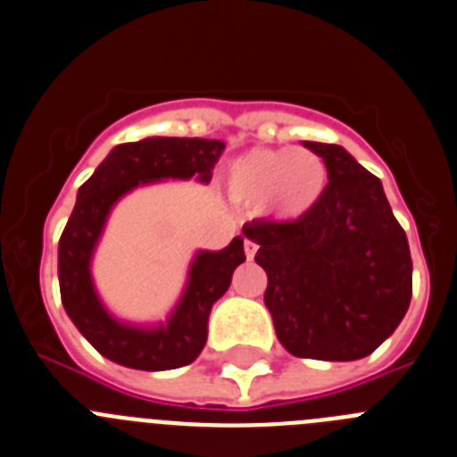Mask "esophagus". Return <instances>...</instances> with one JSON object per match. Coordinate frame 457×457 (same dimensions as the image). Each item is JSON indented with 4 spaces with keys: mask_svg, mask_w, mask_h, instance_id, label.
<instances>
[{
    "mask_svg": "<svg viewBox=\"0 0 457 457\" xmlns=\"http://www.w3.org/2000/svg\"><path fill=\"white\" fill-rule=\"evenodd\" d=\"M244 250H245V257L253 259L254 254H257V244H254V241H250V238H245V241H244Z\"/></svg>",
    "mask_w": 457,
    "mask_h": 457,
    "instance_id": "esophagus-1",
    "label": "esophagus"
}]
</instances>
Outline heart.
I'll return each mask as SVG.
<instances>
[{
	"label": "heart",
	"instance_id": "heart-1",
	"mask_svg": "<svg viewBox=\"0 0 457 457\" xmlns=\"http://www.w3.org/2000/svg\"><path fill=\"white\" fill-rule=\"evenodd\" d=\"M328 182L323 159L310 150L245 152L228 170V188L241 203H264L282 219H298L310 212Z\"/></svg>",
	"mask_w": 457,
	"mask_h": 457
}]
</instances>
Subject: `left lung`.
Listing matches in <instances>:
<instances>
[{"label": "left lung", "instance_id": "1", "mask_svg": "<svg viewBox=\"0 0 457 457\" xmlns=\"http://www.w3.org/2000/svg\"><path fill=\"white\" fill-rule=\"evenodd\" d=\"M303 145L323 159L328 184L295 220H253L264 303L279 344L295 357H367L403 320L412 298L408 237L382 184L341 145Z\"/></svg>", "mask_w": 457, "mask_h": 457}]
</instances>
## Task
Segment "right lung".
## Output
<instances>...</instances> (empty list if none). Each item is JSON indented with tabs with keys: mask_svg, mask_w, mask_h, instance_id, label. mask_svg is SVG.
Segmentation results:
<instances>
[{
	"mask_svg": "<svg viewBox=\"0 0 457 457\" xmlns=\"http://www.w3.org/2000/svg\"><path fill=\"white\" fill-rule=\"evenodd\" d=\"M223 150V141L207 138L154 137L122 143L79 187L77 204L59 241L61 300L77 330L111 361L141 371H168L187 367L203 353L212 305L228 291L234 269L245 262L244 238H232L219 253H198L178 310L168 319V326L154 330L111 319L93 289L90 254L120 195L138 184L166 178L209 182Z\"/></svg>",
	"mask_w": 457,
	"mask_h": 457,
	"instance_id": "add662e5",
	"label": "right lung"
}]
</instances>
